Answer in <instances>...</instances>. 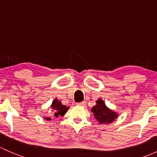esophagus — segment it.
<instances>
[{
	"mask_svg": "<svg viewBox=\"0 0 157 157\" xmlns=\"http://www.w3.org/2000/svg\"><path fill=\"white\" fill-rule=\"evenodd\" d=\"M77 105H80V106H85V105H86V101L79 102V103H77Z\"/></svg>",
	"mask_w": 157,
	"mask_h": 157,
	"instance_id": "34e87169",
	"label": "esophagus"
}]
</instances>
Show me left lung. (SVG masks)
Returning a JSON list of instances; mask_svg holds the SVG:
<instances>
[{
    "label": "left lung",
    "mask_w": 157,
    "mask_h": 157,
    "mask_svg": "<svg viewBox=\"0 0 157 157\" xmlns=\"http://www.w3.org/2000/svg\"><path fill=\"white\" fill-rule=\"evenodd\" d=\"M91 111L100 124H109L118 117L117 113L108 108L101 98L96 101V105L92 107Z\"/></svg>",
    "instance_id": "8db88e82"
}]
</instances>
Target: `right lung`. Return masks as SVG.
I'll use <instances>...</instances> for the list:
<instances>
[{
  "instance_id": "right-lung-1",
  "label": "right lung",
  "mask_w": 157,
  "mask_h": 157,
  "mask_svg": "<svg viewBox=\"0 0 157 157\" xmlns=\"http://www.w3.org/2000/svg\"><path fill=\"white\" fill-rule=\"evenodd\" d=\"M50 109L53 112V114L56 117H58L59 116H62L65 114L66 112L69 109V107H67L66 105H63L60 101H59L57 98H55L53 101H52V105L50 106ZM47 120H50V117H45Z\"/></svg>"
}]
</instances>
